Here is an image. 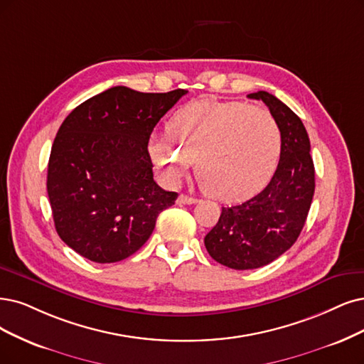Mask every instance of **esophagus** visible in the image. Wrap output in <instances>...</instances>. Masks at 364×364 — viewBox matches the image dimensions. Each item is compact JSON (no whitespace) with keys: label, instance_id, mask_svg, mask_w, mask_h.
I'll return each mask as SVG.
<instances>
[{"label":"esophagus","instance_id":"34e87169","mask_svg":"<svg viewBox=\"0 0 364 364\" xmlns=\"http://www.w3.org/2000/svg\"><path fill=\"white\" fill-rule=\"evenodd\" d=\"M198 203V199L193 198V196H187V195H180L177 198V204L180 205H186V204H195Z\"/></svg>","mask_w":364,"mask_h":364}]
</instances>
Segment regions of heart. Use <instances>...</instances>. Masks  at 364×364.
<instances>
[{"label":"heart","mask_w":364,"mask_h":364,"mask_svg":"<svg viewBox=\"0 0 364 364\" xmlns=\"http://www.w3.org/2000/svg\"><path fill=\"white\" fill-rule=\"evenodd\" d=\"M148 153L166 183H178L193 161L205 193L240 200L259 192L272 178L280 130L262 107L205 99L175 112L166 136H153Z\"/></svg>","instance_id":"obj_1"}]
</instances>
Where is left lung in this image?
Here are the masks:
<instances>
[{"mask_svg":"<svg viewBox=\"0 0 364 364\" xmlns=\"http://www.w3.org/2000/svg\"><path fill=\"white\" fill-rule=\"evenodd\" d=\"M280 130V160L265 189L243 204L222 207L205 235L210 257L234 270H252L277 259L297 241L315 192L311 141L301 119L273 94L258 91Z\"/></svg>","mask_w":364,"mask_h":364,"instance_id":"left-lung-1","label":"left lung"}]
</instances>
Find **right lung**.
<instances>
[{
    "instance_id": "1",
    "label": "right lung",
    "mask_w": 364,
    "mask_h": 364,
    "mask_svg": "<svg viewBox=\"0 0 364 364\" xmlns=\"http://www.w3.org/2000/svg\"><path fill=\"white\" fill-rule=\"evenodd\" d=\"M187 91L112 87L67 115L52 144L48 196L60 238L80 257L111 264L150 238L178 193L153 178L151 132Z\"/></svg>"
}]
</instances>
